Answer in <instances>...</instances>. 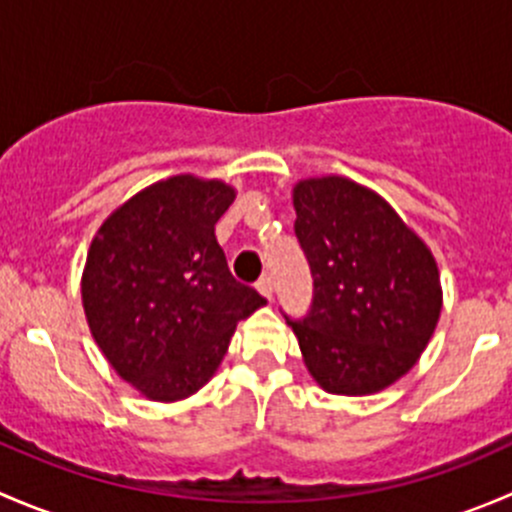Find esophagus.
<instances>
[{"mask_svg":"<svg viewBox=\"0 0 512 512\" xmlns=\"http://www.w3.org/2000/svg\"><path fill=\"white\" fill-rule=\"evenodd\" d=\"M257 292L262 294V297H267V299H272V289H275V285H272V277L270 275H262L260 280H257Z\"/></svg>","mask_w":512,"mask_h":512,"instance_id":"esophagus-1","label":"esophagus"}]
</instances>
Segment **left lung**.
I'll return each instance as SVG.
<instances>
[{"mask_svg":"<svg viewBox=\"0 0 512 512\" xmlns=\"http://www.w3.org/2000/svg\"><path fill=\"white\" fill-rule=\"evenodd\" d=\"M294 235L312 272V307L287 317L304 364L329 394H374L426 349L441 280L431 250L386 200L329 175L294 188Z\"/></svg>","mask_w":512,"mask_h":512,"instance_id":"obj_1","label":"left lung"}]
</instances>
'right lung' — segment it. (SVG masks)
<instances>
[{
  "instance_id": "right-lung-1",
  "label": "right lung",
  "mask_w": 512,
  "mask_h": 512,
  "mask_svg": "<svg viewBox=\"0 0 512 512\" xmlns=\"http://www.w3.org/2000/svg\"><path fill=\"white\" fill-rule=\"evenodd\" d=\"M232 200L220 180L175 175L133 195L91 242L81 282L91 334L148 399L208 384L237 322L267 302L230 275L215 240Z\"/></svg>"
}]
</instances>
